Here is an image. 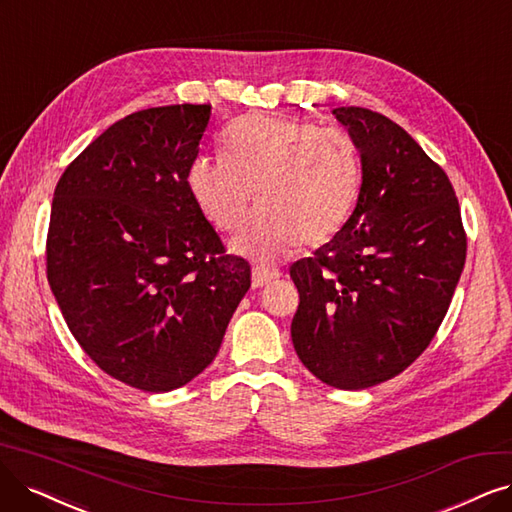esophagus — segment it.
Listing matches in <instances>:
<instances>
[{"label": "esophagus", "mask_w": 512, "mask_h": 512, "mask_svg": "<svg viewBox=\"0 0 512 512\" xmlns=\"http://www.w3.org/2000/svg\"><path fill=\"white\" fill-rule=\"evenodd\" d=\"M276 278H280V272L276 268L253 266V287H263Z\"/></svg>", "instance_id": "1"}]
</instances>
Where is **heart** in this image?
<instances>
[{
	"instance_id": "1",
	"label": "heart",
	"mask_w": 512,
	"mask_h": 512,
	"mask_svg": "<svg viewBox=\"0 0 512 512\" xmlns=\"http://www.w3.org/2000/svg\"><path fill=\"white\" fill-rule=\"evenodd\" d=\"M361 185V156L344 130L261 113L225 130L223 156H200L187 168V192L217 232H236L257 192L259 211L232 244L257 259L335 238Z\"/></svg>"
}]
</instances>
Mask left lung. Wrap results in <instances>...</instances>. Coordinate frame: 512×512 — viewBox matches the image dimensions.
<instances>
[{"label":"left lung","instance_id":"left-lung-1","mask_svg":"<svg viewBox=\"0 0 512 512\" xmlns=\"http://www.w3.org/2000/svg\"><path fill=\"white\" fill-rule=\"evenodd\" d=\"M361 151L354 213L291 266V339L320 382L363 390L392 380L437 335L466 261L460 204L445 170L382 113L337 107Z\"/></svg>","mask_w":512,"mask_h":512}]
</instances>
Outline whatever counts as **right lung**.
<instances>
[{"instance_id":"right-lung-1","label":"right lung","mask_w":512,"mask_h":512,"mask_svg":"<svg viewBox=\"0 0 512 512\" xmlns=\"http://www.w3.org/2000/svg\"><path fill=\"white\" fill-rule=\"evenodd\" d=\"M211 105L130 113L94 139L54 189L46 274L82 350L145 392L192 382L219 352L251 287L187 192Z\"/></svg>"}]
</instances>
